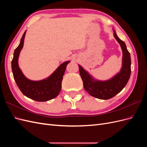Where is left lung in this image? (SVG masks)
Wrapping results in <instances>:
<instances>
[{
	"instance_id": "1",
	"label": "left lung",
	"mask_w": 147,
	"mask_h": 147,
	"mask_svg": "<svg viewBox=\"0 0 147 147\" xmlns=\"http://www.w3.org/2000/svg\"><path fill=\"white\" fill-rule=\"evenodd\" d=\"M113 36L121 46L123 52L122 66L118 73L107 80H98L93 78L80 65H78L84 90L91 96L99 99L106 100L112 98L125 87L130 78L131 72L130 53L127 50L125 43L118 38L114 29Z\"/></svg>"
}]
</instances>
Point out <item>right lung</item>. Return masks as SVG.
Segmentation results:
<instances>
[{
    "label": "right lung",
    "instance_id": "right-lung-1",
    "mask_svg": "<svg viewBox=\"0 0 147 147\" xmlns=\"http://www.w3.org/2000/svg\"><path fill=\"white\" fill-rule=\"evenodd\" d=\"M26 30L22 37L20 45L14 51L11 61V69L17 86L23 94L29 98L38 102L50 100L58 96L61 90V83L66 67L70 61L62 63L48 77L38 81L26 78L18 65L20 52L24 45Z\"/></svg>",
    "mask_w": 147,
    "mask_h": 147
}]
</instances>
